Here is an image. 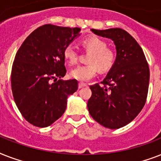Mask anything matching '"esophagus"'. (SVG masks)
<instances>
[{
  "label": "esophagus",
  "instance_id": "1",
  "mask_svg": "<svg viewBox=\"0 0 161 161\" xmlns=\"http://www.w3.org/2000/svg\"><path fill=\"white\" fill-rule=\"evenodd\" d=\"M87 86V84L84 83H78V88H83V87H86Z\"/></svg>",
  "mask_w": 161,
  "mask_h": 161
}]
</instances>
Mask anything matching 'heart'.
Instances as JSON below:
<instances>
[{
	"label": "heart",
	"mask_w": 161,
	"mask_h": 161,
	"mask_svg": "<svg viewBox=\"0 0 161 161\" xmlns=\"http://www.w3.org/2000/svg\"><path fill=\"white\" fill-rule=\"evenodd\" d=\"M87 51L90 52L88 56V64L79 65L70 72V77L81 82L90 80L96 75L98 68L105 72L112 68L115 61V53L112 49L107 47L104 40L96 36H88L82 42ZM63 56L69 64L73 65L78 62V53L73 45H67L63 50Z\"/></svg>",
	"instance_id": "heart-1"
}]
</instances>
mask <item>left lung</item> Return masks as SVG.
Instances as JSON below:
<instances>
[{"instance_id":"left-lung-1","label":"left lung","mask_w":161,"mask_h":161,"mask_svg":"<svg viewBox=\"0 0 161 161\" xmlns=\"http://www.w3.org/2000/svg\"><path fill=\"white\" fill-rule=\"evenodd\" d=\"M91 31L114 42L116 58L102 84L90 86L88 112L104 127L119 129L130 124L145 105L150 68L142 48L126 31L121 28Z\"/></svg>"}]
</instances>
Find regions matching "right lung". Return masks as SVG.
Returning a JSON list of instances; mask_svg holds the SVG:
<instances>
[{
    "mask_svg": "<svg viewBox=\"0 0 161 161\" xmlns=\"http://www.w3.org/2000/svg\"><path fill=\"white\" fill-rule=\"evenodd\" d=\"M80 30L43 25L26 37L16 53L11 69L12 94L21 115L34 126L47 127L58 119L65 112L68 97L78 90L76 79L61 78L67 73L63 50Z\"/></svg>",
    "mask_w": 161,
    "mask_h": 161,
    "instance_id": "right-lung-1",
    "label": "right lung"
}]
</instances>
